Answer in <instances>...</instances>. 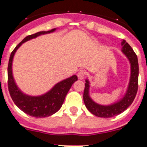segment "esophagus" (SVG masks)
<instances>
[{
  "label": "esophagus",
  "instance_id": "34e87169",
  "mask_svg": "<svg viewBox=\"0 0 147 147\" xmlns=\"http://www.w3.org/2000/svg\"><path fill=\"white\" fill-rule=\"evenodd\" d=\"M85 76H86V72L82 70L79 71L77 74V76H78L79 79H83L85 78Z\"/></svg>",
  "mask_w": 147,
  "mask_h": 147
}]
</instances>
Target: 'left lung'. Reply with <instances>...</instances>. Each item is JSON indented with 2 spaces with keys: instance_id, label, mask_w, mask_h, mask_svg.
<instances>
[{
  "instance_id": "8db88e82",
  "label": "left lung",
  "mask_w": 147,
  "mask_h": 147,
  "mask_svg": "<svg viewBox=\"0 0 147 147\" xmlns=\"http://www.w3.org/2000/svg\"><path fill=\"white\" fill-rule=\"evenodd\" d=\"M121 51L129 59L131 65V75L126 90L125 94L117 102L109 105H101L96 103L90 96V82L86 79L83 100L86 107L93 115L100 118H111L125 111L134 100L138 90V78H139V64L136 54H135L129 43L125 40L121 42Z\"/></svg>"
}]
</instances>
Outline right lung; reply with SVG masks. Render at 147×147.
<instances>
[{"mask_svg": "<svg viewBox=\"0 0 147 147\" xmlns=\"http://www.w3.org/2000/svg\"><path fill=\"white\" fill-rule=\"evenodd\" d=\"M56 29L49 31L38 32L28 36L22 40L11 54L7 66V86L11 97L16 105L27 115L35 118H45L54 115L62 106L67 93L74 82L78 80L76 75L57 82L48 92L40 96H29L24 93L16 85L12 73V61L16 52L21 45L28 40L36 38L40 35L47 34L54 32Z\"/></svg>", "mask_w": 147, "mask_h": 147, "instance_id": "obj_1", "label": "right lung"}]
</instances>
